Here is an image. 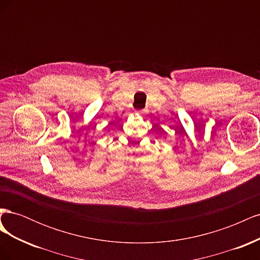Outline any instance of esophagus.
Here are the masks:
<instances>
[{
    "mask_svg": "<svg viewBox=\"0 0 260 260\" xmlns=\"http://www.w3.org/2000/svg\"><path fill=\"white\" fill-rule=\"evenodd\" d=\"M137 113H138V114H143V111H142V109H141V111H138Z\"/></svg>",
    "mask_w": 260,
    "mask_h": 260,
    "instance_id": "1",
    "label": "esophagus"
}]
</instances>
